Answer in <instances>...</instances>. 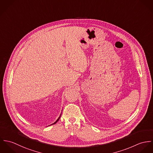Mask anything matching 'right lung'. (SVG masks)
Masks as SVG:
<instances>
[{
    "label": "right lung",
    "mask_w": 153,
    "mask_h": 153,
    "mask_svg": "<svg viewBox=\"0 0 153 153\" xmlns=\"http://www.w3.org/2000/svg\"><path fill=\"white\" fill-rule=\"evenodd\" d=\"M61 115H60V116H59V117L58 118V120H56V121H55L54 123H53L52 124H56V123L58 121V120H59V118H60V117H61ZM51 125H52V124H51ZM50 126H51V125H50Z\"/></svg>",
    "instance_id": "right-lung-1"
}]
</instances>
